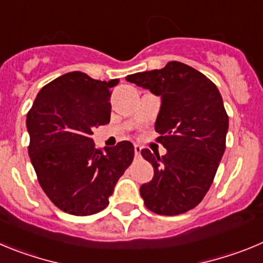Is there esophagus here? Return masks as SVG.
<instances>
[{
  "label": "esophagus",
  "mask_w": 263,
  "mask_h": 263,
  "mask_svg": "<svg viewBox=\"0 0 263 263\" xmlns=\"http://www.w3.org/2000/svg\"><path fill=\"white\" fill-rule=\"evenodd\" d=\"M140 152H141V146L139 145V144H135V155L139 156L140 155Z\"/></svg>",
  "instance_id": "esophagus-1"
}]
</instances>
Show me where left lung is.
Listing matches in <instances>:
<instances>
[{
    "label": "left lung",
    "instance_id": "1",
    "mask_svg": "<svg viewBox=\"0 0 263 263\" xmlns=\"http://www.w3.org/2000/svg\"><path fill=\"white\" fill-rule=\"evenodd\" d=\"M126 80L161 97L155 128L167 152L141 149L155 170L140 187L144 204L158 215L184 214L202 202L226 151L228 115L221 94L203 73L179 61Z\"/></svg>",
    "mask_w": 263,
    "mask_h": 263
}]
</instances>
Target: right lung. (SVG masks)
Returning <instances> with one entry per match:
<instances>
[{
  "instance_id": "1",
  "label": "right lung",
  "mask_w": 263,
  "mask_h": 263,
  "mask_svg": "<svg viewBox=\"0 0 263 263\" xmlns=\"http://www.w3.org/2000/svg\"><path fill=\"white\" fill-rule=\"evenodd\" d=\"M117 84L67 73L42 87L27 112L28 156L37 181L67 214L87 216L107 207L118 179L134 160L129 141L102 152L90 137L94 128L110 122L108 101Z\"/></svg>"
}]
</instances>
